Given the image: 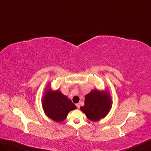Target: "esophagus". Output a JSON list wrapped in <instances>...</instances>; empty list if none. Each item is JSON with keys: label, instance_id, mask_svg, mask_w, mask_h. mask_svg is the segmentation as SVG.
<instances>
[{"label": "esophagus", "instance_id": "esophagus-1", "mask_svg": "<svg viewBox=\"0 0 151 151\" xmlns=\"http://www.w3.org/2000/svg\"><path fill=\"white\" fill-rule=\"evenodd\" d=\"M76 107H77V108L79 109V108H80V104H76Z\"/></svg>", "mask_w": 151, "mask_h": 151}]
</instances>
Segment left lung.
I'll use <instances>...</instances> for the list:
<instances>
[{"mask_svg": "<svg viewBox=\"0 0 151 151\" xmlns=\"http://www.w3.org/2000/svg\"><path fill=\"white\" fill-rule=\"evenodd\" d=\"M111 99L107 92L94 89L85 96L84 106L80 109L89 120L99 121L107 114L111 106Z\"/></svg>", "mask_w": 151, "mask_h": 151, "instance_id": "obj_1", "label": "left lung"}]
</instances>
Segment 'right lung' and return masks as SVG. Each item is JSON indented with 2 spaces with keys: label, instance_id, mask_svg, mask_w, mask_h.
<instances>
[{
  "label": "right lung",
  "instance_id": "obj_1",
  "mask_svg": "<svg viewBox=\"0 0 151 151\" xmlns=\"http://www.w3.org/2000/svg\"><path fill=\"white\" fill-rule=\"evenodd\" d=\"M42 106L47 116L57 122L64 121L69 111L76 109L75 105L58 90L52 91L50 89L45 93Z\"/></svg>",
  "mask_w": 151,
  "mask_h": 151
}]
</instances>
